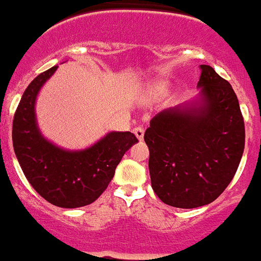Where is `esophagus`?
I'll use <instances>...</instances> for the list:
<instances>
[{"label":"esophagus","instance_id":"esophagus-1","mask_svg":"<svg viewBox=\"0 0 261 261\" xmlns=\"http://www.w3.org/2000/svg\"><path fill=\"white\" fill-rule=\"evenodd\" d=\"M133 133H134L135 137H137L139 141H142V139H143V135H145V130H143V127H141V126L135 127L134 130H133Z\"/></svg>","mask_w":261,"mask_h":261}]
</instances>
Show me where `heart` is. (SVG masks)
Here are the masks:
<instances>
[{"instance_id":"obj_1","label":"heart","mask_w":261,"mask_h":261,"mask_svg":"<svg viewBox=\"0 0 261 261\" xmlns=\"http://www.w3.org/2000/svg\"><path fill=\"white\" fill-rule=\"evenodd\" d=\"M166 90H167L166 82H155V83H152L151 86H150V94L152 95L164 94Z\"/></svg>"}]
</instances>
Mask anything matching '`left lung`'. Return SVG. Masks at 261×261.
<instances>
[{
    "label": "left lung",
    "mask_w": 261,
    "mask_h": 261,
    "mask_svg": "<svg viewBox=\"0 0 261 261\" xmlns=\"http://www.w3.org/2000/svg\"><path fill=\"white\" fill-rule=\"evenodd\" d=\"M196 99L158 112L145 133L152 190L182 209L211 204L230 184L245 143L244 119L229 83L201 65Z\"/></svg>",
    "instance_id": "8db88e82"
}]
</instances>
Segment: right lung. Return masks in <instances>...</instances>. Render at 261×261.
<instances>
[{"label":"right lung","mask_w":261,"mask_h":261,"mask_svg":"<svg viewBox=\"0 0 261 261\" xmlns=\"http://www.w3.org/2000/svg\"><path fill=\"white\" fill-rule=\"evenodd\" d=\"M57 65L28 86L13 119V147L25 177L48 202L60 207L92 204L109 186L124 152L138 139L130 131H111L83 150H67L48 141L36 119V99Z\"/></svg>","instance_id":"right-lung-1"}]
</instances>
